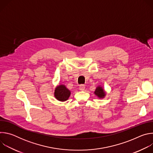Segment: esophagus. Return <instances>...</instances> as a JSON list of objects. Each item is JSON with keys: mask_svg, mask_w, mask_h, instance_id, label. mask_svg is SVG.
<instances>
[{"mask_svg": "<svg viewBox=\"0 0 153 153\" xmlns=\"http://www.w3.org/2000/svg\"><path fill=\"white\" fill-rule=\"evenodd\" d=\"M85 85H80L79 86V90H80V91H83V90H85Z\"/></svg>", "mask_w": 153, "mask_h": 153, "instance_id": "esophagus-1", "label": "esophagus"}]
</instances>
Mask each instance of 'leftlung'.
<instances>
[{"mask_svg":"<svg viewBox=\"0 0 153 153\" xmlns=\"http://www.w3.org/2000/svg\"><path fill=\"white\" fill-rule=\"evenodd\" d=\"M94 94L100 99L103 98L105 96V92L104 90L103 89L102 87H101L100 86L97 87L95 91H94Z\"/></svg>","mask_w":153,"mask_h":153,"instance_id":"obj_1","label":"left lung"}]
</instances>
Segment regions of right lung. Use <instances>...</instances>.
I'll return each instance as SVG.
<instances>
[{"instance_id": "right-lung-1", "label": "right lung", "mask_w": 153, "mask_h": 153, "mask_svg": "<svg viewBox=\"0 0 153 153\" xmlns=\"http://www.w3.org/2000/svg\"><path fill=\"white\" fill-rule=\"evenodd\" d=\"M71 92L63 85L57 86L54 90V97L59 101L64 102L68 99L70 96Z\"/></svg>"}]
</instances>
